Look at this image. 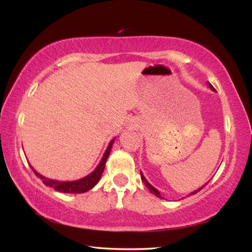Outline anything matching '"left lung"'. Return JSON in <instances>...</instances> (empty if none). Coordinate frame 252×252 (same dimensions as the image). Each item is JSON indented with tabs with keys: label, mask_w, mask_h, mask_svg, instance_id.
Here are the masks:
<instances>
[{
	"label": "left lung",
	"mask_w": 252,
	"mask_h": 252,
	"mask_svg": "<svg viewBox=\"0 0 252 252\" xmlns=\"http://www.w3.org/2000/svg\"><path fill=\"white\" fill-rule=\"evenodd\" d=\"M208 84H209V88H210L212 91H215V88H213V87H212V85H211L210 83H208ZM141 180H142V182L144 183V185H146V187L148 188V189H149V191H150V192H151V193H153V194H156L158 198H162V197H161V194H160V192H159V191H158V190L156 189V188H155V187H153V186H151V185H150V183H149V182L147 181V179H146V178H144V176H143V173H142V172H141ZM207 185H208V182H207V183H204V185H203L202 187H200V188H199V189H197V190H194V191H193V192H191V193H190V195H192V194H195V193H197V192H199V191H200V190H201V189H203V187H204V186H207Z\"/></svg>",
	"instance_id": "8db88e82"
}]
</instances>
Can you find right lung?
Wrapping results in <instances>:
<instances>
[{
    "label": "right lung",
    "instance_id": "add662e5",
    "mask_svg": "<svg viewBox=\"0 0 252 252\" xmlns=\"http://www.w3.org/2000/svg\"><path fill=\"white\" fill-rule=\"evenodd\" d=\"M114 142V139L111 140L108 148H106V150L104 152L103 157H102V159L100 161V163L97 164V167L95 168V170L93 172H91L90 174H88V176H85L84 178H81L79 180H74V181H58V180H53V179H49V178H45L44 176H42L37 171H35L32 167L33 172L35 173V176L37 178L42 179V182L44 183L46 187H50V188H53L57 191H60V192H63V193H83V192H87L90 189H92L93 187H94L97 182H99L100 178L102 176V173H103V170L105 168V163H106V160H108V157L110 155V151H111V148H112V144Z\"/></svg>",
    "mask_w": 252,
    "mask_h": 252
}]
</instances>
